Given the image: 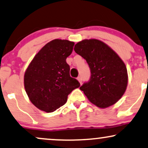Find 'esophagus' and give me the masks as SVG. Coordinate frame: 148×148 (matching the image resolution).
Listing matches in <instances>:
<instances>
[{"label": "esophagus", "instance_id": "34e87169", "mask_svg": "<svg viewBox=\"0 0 148 148\" xmlns=\"http://www.w3.org/2000/svg\"><path fill=\"white\" fill-rule=\"evenodd\" d=\"M77 80L79 81V83L81 84V83H82V79H81V76H79V77L77 78Z\"/></svg>", "mask_w": 148, "mask_h": 148}]
</instances>
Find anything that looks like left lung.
I'll return each mask as SVG.
<instances>
[{
  "instance_id": "obj_1",
  "label": "left lung",
  "mask_w": 148,
  "mask_h": 148,
  "mask_svg": "<svg viewBox=\"0 0 148 148\" xmlns=\"http://www.w3.org/2000/svg\"><path fill=\"white\" fill-rule=\"evenodd\" d=\"M74 51L86 60L91 72L88 83L80 88L88 100L100 108L115 104L125 93L128 75L121 58L107 44L97 39H85Z\"/></svg>"
}]
</instances>
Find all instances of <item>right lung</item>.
I'll list each match as a JSON object with an SVG mask.
<instances>
[{"instance_id":"add662e5","label":"right lung","mask_w":148,"mask_h":148,"mask_svg":"<svg viewBox=\"0 0 148 148\" xmlns=\"http://www.w3.org/2000/svg\"><path fill=\"white\" fill-rule=\"evenodd\" d=\"M74 42L54 39L35 55L24 75V86L30 101L38 109L52 112L63 106L72 90L80 87L69 75L67 57Z\"/></svg>"}]
</instances>
